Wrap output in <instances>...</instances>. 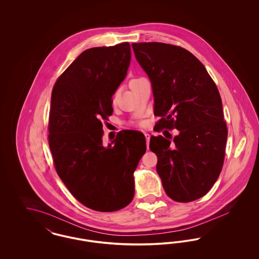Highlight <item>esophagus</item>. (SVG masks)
Instances as JSON below:
<instances>
[{
  "mask_svg": "<svg viewBox=\"0 0 259 259\" xmlns=\"http://www.w3.org/2000/svg\"><path fill=\"white\" fill-rule=\"evenodd\" d=\"M145 137H146V140H147V147H149V138H150V136L148 133H145Z\"/></svg>",
  "mask_w": 259,
  "mask_h": 259,
  "instance_id": "34e87169",
  "label": "esophagus"
}]
</instances>
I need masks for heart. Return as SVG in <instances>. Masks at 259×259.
<instances>
[{
    "instance_id": "heart-1",
    "label": "heart",
    "mask_w": 259,
    "mask_h": 259,
    "mask_svg": "<svg viewBox=\"0 0 259 259\" xmlns=\"http://www.w3.org/2000/svg\"><path fill=\"white\" fill-rule=\"evenodd\" d=\"M137 79H139V78H134V79H132V80L130 81V83H131V82H133V81H135V80H137Z\"/></svg>"
}]
</instances>
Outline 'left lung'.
<instances>
[{"instance_id": "1", "label": "left lung", "mask_w": 259, "mask_h": 259, "mask_svg": "<svg viewBox=\"0 0 259 259\" xmlns=\"http://www.w3.org/2000/svg\"><path fill=\"white\" fill-rule=\"evenodd\" d=\"M136 59L150 79L155 131L178 129L170 141L151 136L156 170L169 197L191 202L203 197L222 172L227 141L219 89L188 50L162 42L132 44Z\"/></svg>"}]
</instances>
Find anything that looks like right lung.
<instances>
[{
	"label": "right lung",
	"instance_id": "add662e5",
	"mask_svg": "<svg viewBox=\"0 0 259 259\" xmlns=\"http://www.w3.org/2000/svg\"><path fill=\"white\" fill-rule=\"evenodd\" d=\"M129 42L84 50L59 76L50 102L49 142L55 169L78 202L98 211L122 209L133 200L134 172L146 138L123 130L103 146V120L127 74Z\"/></svg>",
	"mask_w": 259,
	"mask_h": 259
}]
</instances>
